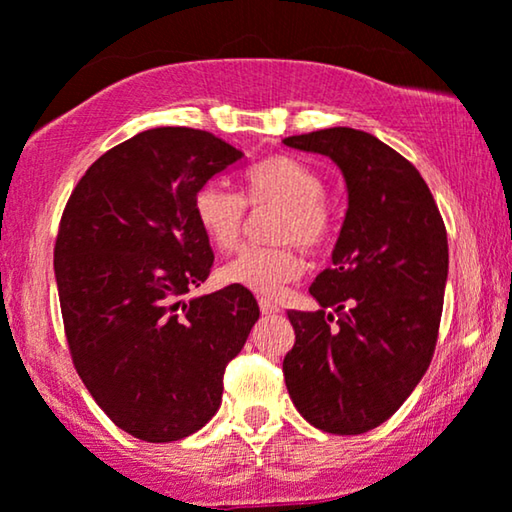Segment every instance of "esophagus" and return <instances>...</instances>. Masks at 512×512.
Here are the masks:
<instances>
[{
    "label": "esophagus",
    "instance_id": "esophagus-1",
    "mask_svg": "<svg viewBox=\"0 0 512 512\" xmlns=\"http://www.w3.org/2000/svg\"><path fill=\"white\" fill-rule=\"evenodd\" d=\"M260 311L264 316H274V313H278L281 309H278L274 302H269V299H260Z\"/></svg>",
    "mask_w": 512,
    "mask_h": 512
}]
</instances>
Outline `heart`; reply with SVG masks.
<instances>
[{
  "mask_svg": "<svg viewBox=\"0 0 512 512\" xmlns=\"http://www.w3.org/2000/svg\"><path fill=\"white\" fill-rule=\"evenodd\" d=\"M243 182L245 201L252 208L276 206L267 227L274 243L238 250L220 269V276L229 285L274 297L302 271L295 243L318 250L330 241L335 220L325 199V182L316 170L290 156H269L252 166ZM245 201L222 185L199 189L194 215L213 248L231 250L241 241L248 220Z\"/></svg>",
  "mask_w": 512,
  "mask_h": 512,
  "instance_id": "heart-1",
  "label": "heart"
}]
</instances>
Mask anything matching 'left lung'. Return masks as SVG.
<instances>
[{"label": "left lung", "mask_w": 512, "mask_h": 512, "mask_svg": "<svg viewBox=\"0 0 512 512\" xmlns=\"http://www.w3.org/2000/svg\"><path fill=\"white\" fill-rule=\"evenodd\" d=\"M283 145L335 161L349 199L332 267L309 288L320 309L288 311L285 386L311 426L367 433L431 365L449 271L445 222L419 170L370 133L335 126Z\"/></svg>", "instance_id": "8db88e82"}]
</instances>
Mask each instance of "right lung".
Segmentation results:
<instances>
[{"instance_id": "right-lung-1", "label": "right lung", "mask_w": 512, "mask_h": 512, "mask_svg": "<svg viewBox=\"0 0 512 512\" xmlns=\"http://www.w3.org/2000/svg\"><path fill=\"white\" fill-rule=\"evenodd\" d=\"M243 156L213 133L149 128L102 154L65 206L53 269L67 344L95 403L133 438L206 426L260 318L238 285L185 299L215 260L196 194Z\"/></svg>"}]
</instances>
